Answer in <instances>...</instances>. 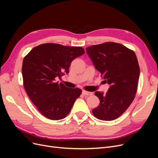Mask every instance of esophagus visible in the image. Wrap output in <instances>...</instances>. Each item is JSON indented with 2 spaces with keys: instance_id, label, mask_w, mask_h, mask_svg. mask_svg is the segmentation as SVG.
Returning <instances> with one entry per match:
<instances>
[{
  "instance_id": "esophagus-1",
  "label": "esophagus",
  "mask_w": 158,
  "mask_h": 158,
  "mask_svg": "<svg viewBox=\"0 0 158 158\" xmlns=\"http://www.w3.org/2000/svg\"><path fill=\"white\" fill-rule=\"evenodd\" d=\"M82 94H83L84 95H92L93 94L92 92H87V91H85V90H82Z\"/></svg>"
}]
</instances>
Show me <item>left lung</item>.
<instances>
[{"mask_svg": "<svg viewBox=\"0 0 158 158\" xmlns=\"http://www.w3.org/2000/svg\"><path fill=\"white\" fill-rule=\"evenodd\" d=\"M86 52L104 83L110 85L106 94L95 92L99 106L92 110L95 117L110 121L118 118L133 101L139 77L135 53L124 45L114 43L88 47Z\"/></svg>", "mask_w": 158, "mask_h": 158, "instance_id": "obj_1", "label": "left lung"}]
</instances>
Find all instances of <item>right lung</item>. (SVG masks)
<instances>
[{
    "mask_svg": "<svg viewBox=\"0 0 158 158\" xmlns=\"http://www.w3.org/2000/svg\"><path fill=\"white\" fill-rule=\"evenodd\" d=\"M85 53L81 47L44 44L33 48L24 57L22 73L27 95L44 117L57 120L70 111L82 93L56 79L69 72L71 62Z\"/></svg>",
    "mask_w": 158,
    "mask_h": 158,
    "instance_id": "1",
    "label": "right lung"
}]
</instances>
